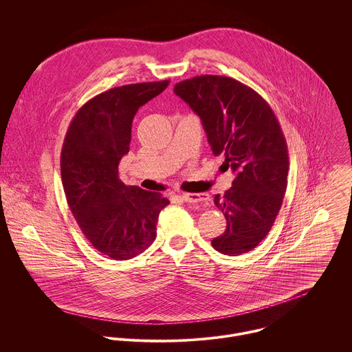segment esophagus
I'll return each instance as SVG.
<instances>
[{
  "label": "esophagus",
  "instance_id": "34e87169",
  "mask_svg": "<svg viewBox=\"0 0 352 352\" xmlns=\"http://www.w3.org/2000/svg\"><path fill=\"white\" fill-rule=\"evenodd\" d=\"M183 199L187 203H203L210 201L208 194H183Z\"/></svg>",
  "mask_w": 352,
  "mask_h": 352
}]
</instances>
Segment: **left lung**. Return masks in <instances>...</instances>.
I'll return each mask as SVG.
<instances>
[{
    "label": "left lung",
    "mask_w": 352,
    "mask_h": 352,
    "mask_svg": "<svg viewBox=\"0 0 352 352\" xmlns=\"http://www.w3.org/2000/svg\"><path fill=\"white\" fill-rule=\"evenodd\" d=\"M175 94L201 118L214 155L234 180L214 203L226 230L211 240L223 254L256 248L271 230L287 188L289 154L279 122L257 92L225 76H197L175 85Z\"/></svg>",
    "instance_id": "left-lung-1"
}]
</instances>
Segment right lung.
I'll return each mask as SVG.
<instances>
[{
	"label": "right lung",
	"mask_w": 352,
	"mask_h": 352,
	"mask_svg": "<svg viewBox=\"0 0 352 352\" xmlns=\"http://www.w3.org/2000/svg\"><path fill=\"white\" fill-rule=\"evenodd\" d=\"M168 85L165 80L102 92L77 111L63 141L60 177L67 204L89 243L115 260L151 247L160 211L169 204L158 192L127 187L118 170L130 151L137 111Z\"/></svg>",
	"instance_id": "obj_1"
}]
</instances>
